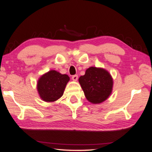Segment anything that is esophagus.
Returning a JSON list of instances; mask_svg holds the SVG:
<instances>
[{
    "mask_svg": "<svg viewBox=\"0 0 152 152\" xmlns=\"http://www.w3.org/2000/svg\"><path fill=\"white\" fill-rule=\"evenodd\" d=\"M78 76L77 75H74L72 76V79L74 81H77L78 80Z\"/></svg>",
    "mask_w": 152,
    "mask_h": 152,
    "instance_id": "34e87169",
    "label": "esophagus"
}]
</instances>
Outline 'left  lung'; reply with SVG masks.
<instances>
[{"label": "left lung", "mask_w": 152, "mask_h": 152, "mask_svg": "<svg viewBox=\"0 0 152 152\" xmlns=\"http://www.w3.org/2000/svg\"><path fill=\"white\" fill-rule=\"evenodd\" d=\"M84 95L92 104H99L109 98L112 92L113 81L108 71L101 68L91 67L78 79Z\"/></svg>", "instance_id": "obj_1"}]
</instances>
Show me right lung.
<instances>
[{"label": "right lung", "instance_id": "1", "mask_svg": "<svg viewBox=\"0 0 152 152\" xmlns=\"http://www.w3.org/2000/svg\"><path fill=\"white\" fill-rule=\"evenodd\" d=\"M70 77L56 70H50L38 80L37 89L39 96L45 102H54L64 94Z\"/></svg>", "mask_w": 152, "mask_h": 152}]
</instances>
